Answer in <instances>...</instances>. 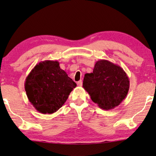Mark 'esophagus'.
<instances>
[{
	"instance_id": "1",
	"label": "esophagus",
	"mask_w": 156,
	"mask_h": 156,
	"mask_svg": "<svg viewBox=\"0 0 156 156\" xmlns=\"http://www.w3.org/2000/svg\"><path fill=\"white\" fill-rule=\"evenodd\" d=\"M82 84H83V81H81V80L77 81V86H82Z\"/></svg>"
}]
</instances>
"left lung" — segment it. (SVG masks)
Masks as SVG:
<instances>
[{"label": "left lung", "mask_w": 156, "mask_h": 156, "mask_svg": "<svg viewBox=\"0 0 156 156\" xmlns=\"http://www.w3.org/2000/svg\"><path fill=\"white\" fill-rule=\"evenodd\" d=\"M83 87L92 101L103 110L120 105L127 95L129 80L122 68L105 59L94 65L93 72L85 74Z\"/></svg>", "instance_id": "1"}]
</instances>
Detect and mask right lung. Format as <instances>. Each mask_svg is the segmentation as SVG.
<instances>
[{"mask_svg":"<svg viewBox=\"0 0 156 156\" xmlns=\"http://www.w3.org/2000/svg\"><path fill=\"white\" fill-rule=\"evenodd\" d=\"M75 82L57 61L46 60L35 65L27 76L24 88L30 103L42 114H53L66 101Z\"/></svg>","mask_w":156,"mask_h":156,"instance_id":"1","label":"right lung"}]
</instances>
